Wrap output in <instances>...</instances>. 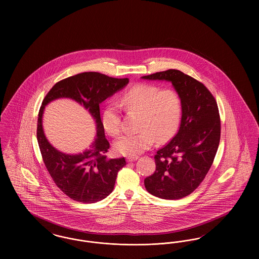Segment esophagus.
I'll return each mask as SVG.
<instances>
[{"label": "esophagus", "mask_w": 259, "mask_h": 259, "mask_svg": "<svg viewBox=\"0 0 259 259\" xmlns=\"http://www.w3.org/2000/svg\"><path fill=\"white\" fill-rule=\"evenodd\" d=\"M138 158H139L138 156H134V157H131V156H129V157H127V161H128V162H133V161L137 160Z\"/></svg>", "instance_id": "1"}]
</instances>
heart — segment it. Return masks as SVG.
Listing matches in <instances>:
<instances>
[{
	"label": "heart",
	"instance_id": "obj_1",
	"mask_svg": "<svg viewBox=\"0 0 259 259\" xmlns=\"http://www.w3.org/2000/svg\"><path fill=\"white\" fill-rule=\"evenodd\" d=\"M120 104L128 111L140 113L139 133L125 135L114 143L116 153L125 156H138L150 148L155 140L158 143L170 141L179 130L183 103L174 89L139 83L126 90ZM102 125L107 134L115 137L121 130L120 111L115 104L108 105L102 113Z\"/></svg>",
	"mask_w": 259,
	"mask_h": 259
}]
</instances>
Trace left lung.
I'll return each mask as SVG.
<instances>
[{
  "instance_id": "8db88e82",
  "label": "left lung",
  "mask_w": 259,
  "mask_h": 259,
  "mask_svg": "<svg viewBox=\"0 0 259 259\" xmlns=\"http://www.w3.org/2000/svg\"><path fill=\"white\" fill-rule=\"evenodd\" d=\"M171 81L183 103L178 133L154 155L156 169L145 179L148 192L162 199H181L192 193L205 179L221 140L218 104L209 89L179 70L142 76Z\"/></svg>"
}]
</instances>
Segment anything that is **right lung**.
Here are the masks:
<instances>
[{"label":"right lung","mask_w":259,"mask_h":259,"mask_svg":"<svg viewBox=\"0 0 259 259\" xmlns=\"http://www.w3.org/2000/svg\"><path fill=\"white\" fill-rule=\"evenodd\" d=\"M128 78H115L97 72H85L55 83L41 103L37 117V139L44 163L50 177L64 194L81 203H95L110 195L118 171L126 165L124 157L110 159V143L100 116V104L122 89ZM70 98L82 104L96 119L98 136L89 149L78 155H66L53 148L42 129L44 107L51 100Z\"/></svg>","instance_id":"add662e5"}]
</instances>
